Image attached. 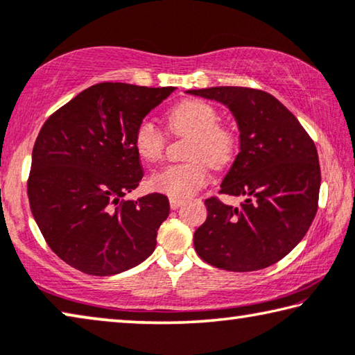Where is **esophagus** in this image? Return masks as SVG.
<instances>
[{
  "label": "esophagus",
  "instance_id": "esophagus-1",
  "mask_svg": "<svg viewBox=\"0 0 355 355\" xmlns=\"http://www.w3.org/2000/svg\"><path fill=\"white\" fill-rule=\"evenodd\" d=\"M168 202H171V208H172V210H177V208H180V207L183 205V200H182V199H173V198H171V200H168Z\"/></svg>",
  "mask_w": 355,
  "mask_h": 355
}]
</instances>
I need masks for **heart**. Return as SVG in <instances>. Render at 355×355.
Listing matches in <instances>:
<instances>
[{
  "mask_svg": "<svg viewBox=\"0 0 355 355\" xmlns=\"http://www.w3.org/2000/svg\"><path fill=\"white\" fill-rule=\"evenodd\" d=\"M213 105L198 99H187L166 114L168 131L175 136H191L184 164L162 167L150 177V187L173 199H187L208 182V162L221 167L232 159L235 136L219 125ZM137 155L147 162L159 161L164 155L166 137L155 123L140 121L132 136Z\"/></svg>",
  "mask_w": 355,
  "mask_h": 355,
  "instance_id": "heart-1",
  "label": "heart"
}]
</instances>
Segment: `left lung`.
<instances>
[{
    "label": "left lung",
    "instance_id": "obj_1",
    "mask_svg": "<svg viewBox=\"0 0 355 355\" xmlns=\"http://www.w3.org/2000/svg\"><path fill=\"white\" fill-rule=\"evenodd\" d=\"M232 112L240 151L221 193L243 196L240 207L205 200L207 219L194 232L199 257L229 272L277 263L305 237L318 211L320 167L316 145L272 94L243 87L189 89Z\"/></svg>",
    "mask_w": 355,
    "mask_h": 355
}]
</instances>
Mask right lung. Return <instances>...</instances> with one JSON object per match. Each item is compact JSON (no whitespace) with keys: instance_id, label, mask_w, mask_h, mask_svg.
<instances>
[{"instance_id":"add662e5","label":"right lung","mask_w":355,"mask_h":355,"mask_svg":"<svg viewBox=\"0 0 355 355\" xmlns=\"http://www.w3.org/2000/svg\"><path fill=\"white\" fill-rule=\"evenodd\" d=\"M177 88L98 83L44 123L31 155L28 199L50 248L83 273L109 277L153 254L168 199H123L144 177L134 131Z\"/></svg>"}]
</instances>
